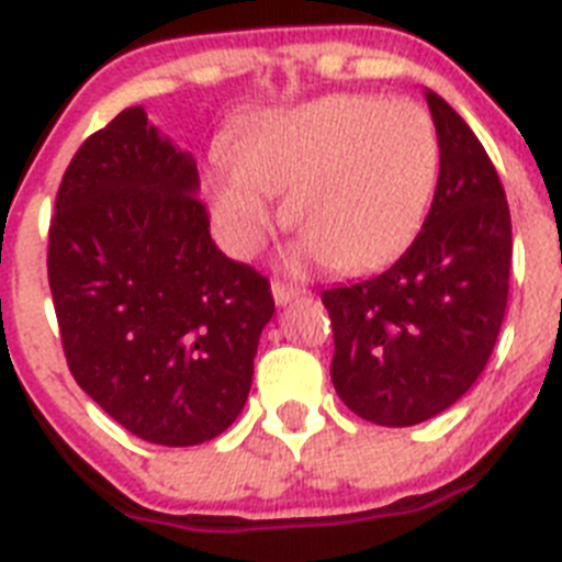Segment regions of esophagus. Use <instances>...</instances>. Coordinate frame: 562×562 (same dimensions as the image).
Instances as JSON below:
<instances>
[{
	"instance_id": "obj_1",
	"label": "esophagus",
	"mask_w": 562,
	"mask_h": 562,
	"mask_svg": "<svg viewBox=\"0 0 562 562\" xmlns=\"http://www.w3.org/2000/svg\"><path fill=\"white\" fill-rule=\"evenodd\" d=\"M304 292V286L297 284H284V281H272V297H276V304H290L292 297H297Z\"/></svg>"
}]
</instances>
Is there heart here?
<instances>
[{
	"instance_id": "b5f03b06",
	"label": "heart",
	"mask_w": 562,
	"mask_h": 562,
	"mask_svg": "<svg viewBox=\"0 0 562 562\" xmlns=\"http://www.w3.org/2000/svg\"><path fill=\"white\" fill-rule=\"evenodd\" d=\"M436 123L414 101L331 95L270 112L231 140L205 171L211 220L238 258L265 247L286 196L297 252L362 272L394 258L419 231L439 182Z\"/></svg>"
}]
</instances>
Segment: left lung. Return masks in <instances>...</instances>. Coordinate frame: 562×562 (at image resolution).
<instances>
[{
    "instance_id": "1",
    "label": "left lung",
    "mask_w": 562,
    "mask_h": 562,
    "mask_svg": "<svg viewBox=\"0 0 562 562\" xmlns=\"http://www.w3.org/2000/svg\"><path fill=\"white\" fill-rule=\"evenodd\" d=\"M428 106L441 166L419 236L380 276L321 292L337 396L385 428L419 425L467 394L509 295L513 220L498 171L450 103L428 92Z\"/></svg>"
}]
</instances>
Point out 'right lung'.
I'll return each instance as SVG.
<instances>
[{"label": "right lung", "instance_id": "add662e5", "mask_svg": "<svg viewBox=\"0 0 562 562\" xmlns=\"http://www.w3.org/2000/svg\"><path fill=\"white\" fill-rule=\"evenodd\" d=\"M200 173L123 109L69 160L47 278L69 374L117 425L162 448L220 436L245 408L270 281L227 258Z\"/></svg>", "mask_w": 562, "mask_h": 562}]
</instances>
